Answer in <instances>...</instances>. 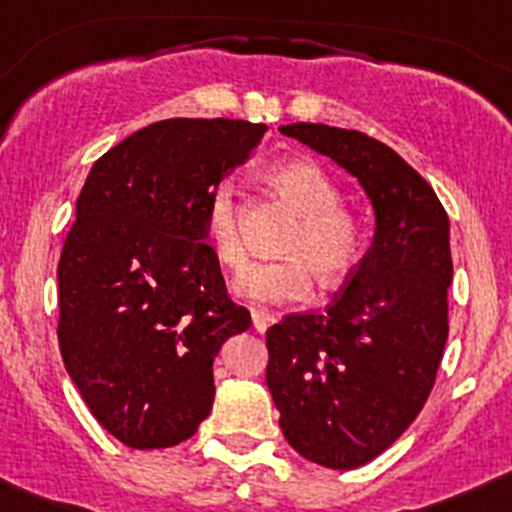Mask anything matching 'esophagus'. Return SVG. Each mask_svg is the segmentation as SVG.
I'll return each mask as SVG.
<instances>
[{
  "instance_id": "esophagus-1",
  "label": "esophagus",
  "mask_w": 512,
  "mask_h": 512,
  "mask_svg": "<svg viewBox=\"0 0 512 512\" xmlns=\"http://www.w3.org/2000/svg\"><path fill=\"white\" fill-rule=\"evenodd\" d=\"M251 320H253V328L259 330V333H264L269 325L277 323V315L274 312H266V310H251Z\"/></svg>"
}]
</instances>
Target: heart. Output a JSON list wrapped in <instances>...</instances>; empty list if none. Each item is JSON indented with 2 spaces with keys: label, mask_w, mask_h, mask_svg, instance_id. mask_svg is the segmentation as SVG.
<instances>
[{
  "label": "heart",
  "mask_w": 512,
  "mask_h": 512,
  "mask_svg": "<svg viewBox=\"0 0 512 512\" xmlns=\"http://www.w3.org/2000/svg\"><path fill=\"white\" fill-rule=\"evenodd\" d=\"M269 182L300 215V223L284 243L289 256L248 264L235 279V292L261 305L300 302L312 292L315 274L325 284H338L354 271L361 256V228L351 212L338 207V187L310 158L271 166ZM205 235L220 264L228 269L243 264L246 248L233 182H220L207 197Z\"/></svg>",
  "instance_id": "b5f03b06"
}]
</instances>
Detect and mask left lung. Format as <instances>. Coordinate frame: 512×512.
<instances>
[{
  "label": "left lung",
  "mask_w": 512,
  "mask_h": 512,
  "mask_svg": "<svg viewBox=\"0 0 512 512\" xmlns=\"http://www.w3.org/2000/svg\"><path fill=\"white\" fill-rule=\"evenodd\" d=\"M297 138L356 176L374 210L372 243L325 312L266 333V384L289 446L328 469H356L418 418L449 338V215L390 146L295 122Z\"/></svg>",
  "instance_id": "8db88e82"
}]
</instances>
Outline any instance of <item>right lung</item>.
<instances>
[{
	"label": "right lung",
	"instance_id": "obj_1",
	"mask_svg": "<svg viewBox=\"0 0 512 512\" xmlns=\"http://www.w3.org/2000/svg\"><path fill=\"white\" fill-rule=\"evenodd\" d=\"M264 133L225 117L153 122L99 158L76 200L58 346L87 408L130 449L197 433L215 400L212 361L251 325L205 243V205Z\"/></svg>",
	"mask_w": 512,
	"mask_h": 512
}]
</instances>
